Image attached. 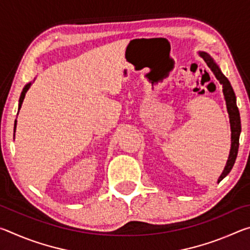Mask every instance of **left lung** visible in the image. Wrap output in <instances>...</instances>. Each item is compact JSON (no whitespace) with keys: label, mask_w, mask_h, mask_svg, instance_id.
Instances as JSON below:
<instances>
[{"label":"left lung","mask_w":250,"mask_h":250,"mask_svg":"<svg viewBox=\"0 0 250 250\" xmlns=\"http://www.w3.org/2000/svg\"><path fill=\"white\" fill-rule=\"evenodd\" d=\"M198 55L204 59L207 66H208L210 70L213 71L215 77H216L218 82L221 83V84H223V94H224V98H225V101H226L228 116H229V124H230V131H231L230 150H229V155H228L226 166L224 167V171L222 172L221 176H219L217 180V182L219 183V182H221L224 177L230 172L232 167H234V163L237 158V153H238L239 135H240V132H242V125H240L239 110L237 108V104H236V96H235L234 89H232L231 84L229 83V80H228L225 77V75L222 73L219 66L215 62L213 57H211L209 54H207L205 52H198Z\"/></svg>","instance_id":"obj_1"}]
</instances>
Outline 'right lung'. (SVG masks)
<instances>
[{
	"label": "right lung",
	"mask_w": 250,
	"mask_h": 250,
	"mask_svg": "<svg viewBox=\"0 0 250 250\" xmlns=\"http://www.w3.org/2000/svg\"><path fill=\"white\" fill-rule=\"evenodd\" d=\"M32 83H33V82H31V83H26V84H25V87L23 88V91H22V94H21V97H20V100H19V111H20V109H21V107H22V104H23V100H24V98H25V95H26V92H27V90L29 89V88H31V86H32ZM19 111H18V115H19ZM16 124H18V120H15V124H14V135H15V129H16Z\"/></svg>",
	"instance_id": "add662e5"
}]
</instances>
